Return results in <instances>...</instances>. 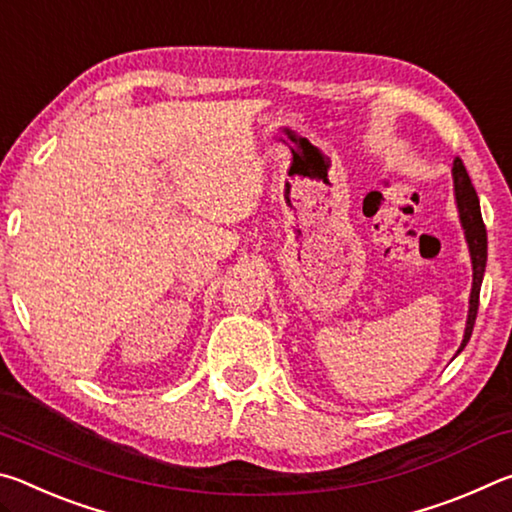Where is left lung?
I'll return each mask as SVG.
<instances>
[{
  "label": "left lung",
  "instance_id": "8db88e82",
  "mask_svg": "<svg viewBox=\"0 0 512 512\" xmlns=\"http://www.w3.org/2000/svg\"><path fill=\"white\" fill-rule=\"evenodd\" d=\"M452 176H454V196H456L458 216H461V225L465 230V241H467V248H470V257H472L470 311H467L463 343H461V348H458V352H461L467 345V341H470L472 329H474V320H476V311H479L481 282H483V273H485V262H488V235H485L479 196H476V189L472 185V180H470V176H467L465 164L458 158L454 160Z\"/></svg>",
  "mask_w": 512,
  "mask_h": 512
}]
</instances>
